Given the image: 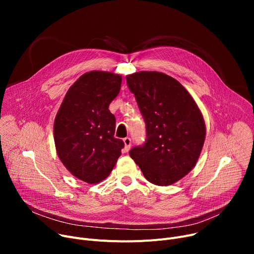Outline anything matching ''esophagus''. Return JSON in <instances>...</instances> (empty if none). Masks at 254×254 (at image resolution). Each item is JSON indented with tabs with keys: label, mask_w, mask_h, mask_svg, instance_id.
I'll use <instances>...</instances> for the list:
<instances>
[{
	"label": "esophagus",
	"mask_w": 254,
	"mask_h": 254,
	"mask_svg": "<svg viewBox=\"0 0 254 254\" xmlns=\"http://www.w3.org/2000/svg\"><path fill=\"white\" fill-rule=\"evenodd\" d=\"M124 143H125V148H124V150H125V152H127V151L130 149V145H131V140H130V138H128V137L125 138V139H124Z\"/></svg>",
	"instance_id": "1"
}]
</instances>
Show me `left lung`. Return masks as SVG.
<instances>
[{"label":"left lung","instance_id":"1","mask_svg":"<svg viewBox=\"0 0 254 254\" xmlns=\"http://www.w3.org/2000/svg\"><path fill=\"white\" fill-rule=\"evenodd\" d=\"M146 124L143 146L129 151L149 182L167 186L192 170L201 154L206 126L201 110L176 79L161 72L127 75Z\"/></svg>","mask_w":254,"mask_h":254}]
</instances>
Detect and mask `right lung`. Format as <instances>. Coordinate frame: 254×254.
Listing matches in <instances>:
<instances>
[{"instance_id": "1", "label": "right lung", "mask_w": 254, "mask_h": 254, "mask_svg": "<svg viewBox=\"0 0 254 254\" xmlns=\"http://www.w3.org/2000/svg\"><path fill=\"white\" fill-rule=\"evenodd\" d=\"M122 81L111 72L83 74L66 91L55 119L60 159L73 176L89 184L109 176L125 147L114 138L115 116L109 110Z\"/></svg>"}]
</instances>
